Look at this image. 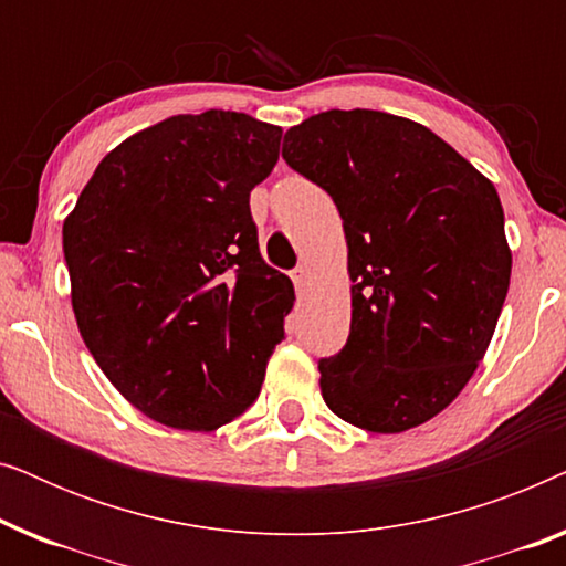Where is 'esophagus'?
<instances>
[{
    "instance_id": "obj_1",
    "label": "esophagus",
    "mask_w": 566,
    "mask_h": 566,
    "mask_svg": "<svg viewBox=\"0 0 566 566\" xmlns=\"http://www.w3.org/2000/svg\"><path fill=\"white\" fill-rule=\"evenodd\" d=\"M293 283H296V289H304L306 281H308V268L306 265H298L296 270H293Z\"/></svg>"
}]
</instances>
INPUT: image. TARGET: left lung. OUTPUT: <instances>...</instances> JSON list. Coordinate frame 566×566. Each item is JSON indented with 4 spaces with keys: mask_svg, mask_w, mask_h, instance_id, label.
Returning a JSON list of instances; mask_svg holds the SVG:
<instances>
[{
    "mask_svg": "<svg viewBox=\"0 0 566 566\" xmlns=\"http://www.w3.org/2000/svg\"><path fill=\"white\" fill-rule=\"evenodd\" d=\"M283 159L335 200L347 239L350 335L319 360L324 401L370 432L428 422L474 376L505 304L497 190L430 128L381 111L312 115Z\"/></svg>",
    "mask_w": 566,
    "mask_h": 566,
    "instance_id": "1",
    "label": "left lung"
}]
</instances>
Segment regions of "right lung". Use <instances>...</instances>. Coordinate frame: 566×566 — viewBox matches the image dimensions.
Returning a JSON list of instances; mask_svg holds the SVG:
<instances>
[{
  "label": "right lung",
  "instance_id": "right-lung-1",
  "mask_svg": "<svg viewBox=\"0 0 566 566\" xmlns=\"http://www.w3.org/2000/svg\"><path fill=\"white\" fill-rule=\"evenodd\" d=\"M283 130L252 115H172L99 161L64 221L84 345L146 417L216 430L252 407L285 337L289 275L262 260L250 192Z\"/></svg>",
  "mask_w": 566,
  "mask_h": 566
}]
</instances>
